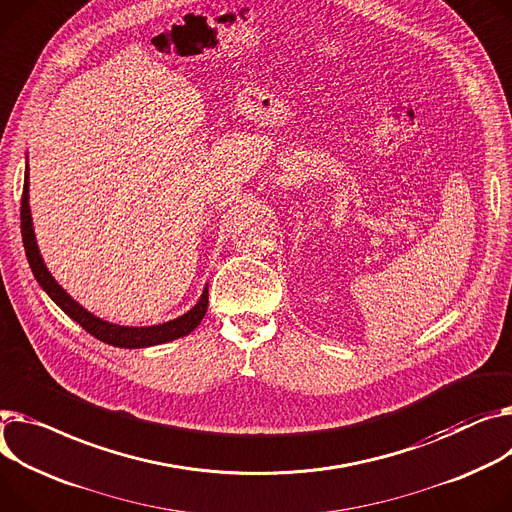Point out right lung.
Instances as JSON below:
<instances>
[{"label":"right lung","instance_id":"1","mask_svg":"<svg viewBox=\"0 0 512 512\" xmlns=\"http://www.w3.org/2000/svg\"><path fill=\"white\" fill-rule=\"evenodd\" d=\"M20 228H22V243L26 251V259L30 263V269L34 278L41 284V288L53 298V302L59 306V309L72 317L76 323H80L90 335H94L100 342H105L115 348H148L156 344H166L173 342L177 337H183L191 333L203 319L208 311V288H203V294L199 302L193 306V309L175 319L162 325H152V327H123V325H113L109 321H102L88 313L84 306H80L70 294H67L49 274V269L43 263V257L39 253L37 241H34V230H32V218H30V206H28V166H26V175H24V189H22V203H20Z\"/></svg>","mask_w":512,"mask_h":512}]
</instances>
